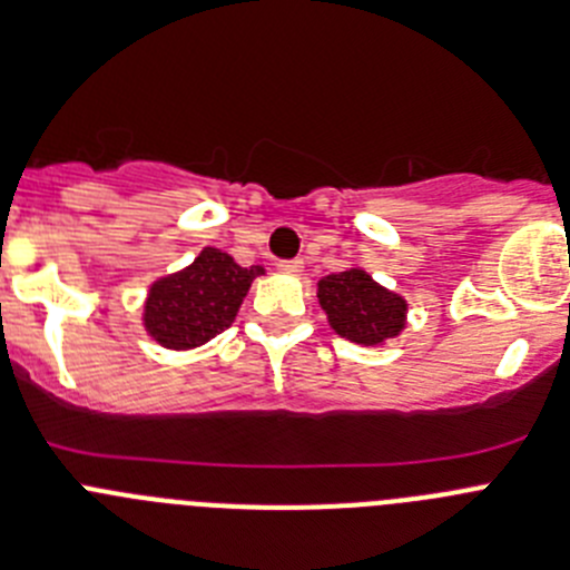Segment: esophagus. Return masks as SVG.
I'll return each mask as SVG.
<instances>
[{
  "mask_svg": "<svg viewBox=\"0 0 570 570\" xmlns=\"http://www.w3.org/2000/svg\"><path fill=\"white\" fill-rule=\"evenodd\" d=\"M278 269H281V273H286V275H301V273H304V261H301V258L281 261Z\"/></svg>",
  "mask_w": 570,
  "mask_h": 570,
  "instance_id": "34e87169",
  "label": "esophagus"
}]
</instances>
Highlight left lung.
Returning <instances> with one entry per match:
<instances>
[{
	"instance_id": "left-lung-1",
	"label": "left lung",
	"mask_w": 570,
	"mask_h": 570,
	"mask_svg": "<svg viewBox=\"0 0 570 570\" xmlns=\"http://www.w3.org/2000/svg\"><path fill=\"white\" fill-rule=\"evenodd\" d=\"M317 301L332 330L361 346H383L406 330V297L389 292L361 266L317 281Z\"/></svg>"
}]
</instances>
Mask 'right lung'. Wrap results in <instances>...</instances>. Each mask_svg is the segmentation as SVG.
<instances>
[{
    "label": "right lung",
    "instance_id": "1",
    "mask_svg": "<svg viewBox=\"0 0 570 570\" xmlns=\"http://www.w3.org/2000/svg\"><path fill=\"white\" fill-rule=\"evenodd\" d=\"M264 266H240L233 255L204 247L198 258L150 286L145 330L164 348H196L229 330Z\"/></svg>",
    "mask_w": 570,
    "mask_h": 570
}]
</instances>
